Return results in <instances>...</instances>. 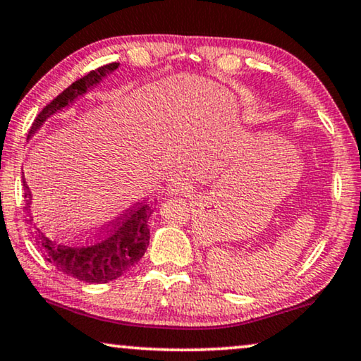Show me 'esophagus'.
<instances>
[{"label": "esophagus", "instance_id": "1", "mask_svg": "<svg viewBox=\"0 0 361 361\" xmlns=\"http://www.w3.org/2000/svg\"><path fill=\"white\" fill-rule=\"evenodd\" d=\"M169 191L171 195H185V196H190L192 192V186L190 183L185 181V180H175L171 185L169 186Z\"/></svg>", "mask_w": 361, "mask_h": 361}]
</instances>
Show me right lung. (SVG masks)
Listing matches in <instances>:
<instances>
[{
	"instance_id": "add662e5",
	"label": "right lung",
	"mask_w": 361,
	"mask_h": 361,
	"mask_svg": "<svg viewBox=\"0 0 361 361\" xmlns=\"http://www.w3.org/2000/svg\"><path fill=\"white\" fill-rule=\"evenodd\" d=\"M118 65L119 63L116 62L103 65L73 81L37 114L29 129V137L44 124L45 119L72 104L78 96L85 94L91 86L99 83L106 75L118 68ZM23 183L24 200H26L24 207L29 214V219L26 221L32 227L30 233H32L35 245L45 260L57 270L63 271L65 275L85 283H108L128 273L144 257L150 238V231L147 226V221L152 214L150 204L139 202L132 206L96 235L81 238V240H63L35 226L30 216V191L26 181L23 180Z\"/></svg>"
}]
</instances>
